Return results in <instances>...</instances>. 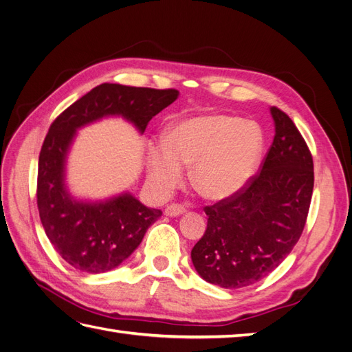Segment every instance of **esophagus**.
Segmentation results:
<instances>
[{
	"mask_svg": "<svg viewBox=\"0 0 352 352\" xmlns=\"http://www.w3.org/2000/svg\"><path fill=\"white\" fill-rule=\"evenodd\" d=\"M185 211H186V208L182 204H170L166 207L164 214L168 217H176V216L184 214Z\"/></svg>",
	"mask_w": 352,
	"mask_h": 352,
	"instance_id": "esophagus-1",
	"label": "esophagus"
}]
</instances>
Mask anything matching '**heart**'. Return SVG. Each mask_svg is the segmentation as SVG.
I'll return each mask as SVG.
<instances>
[{
	"mask_svg": "<svg viewBox=\"0 0 352 352\" xmlns=\"http://www.w3.org/2000/svg\"><path fill=\"white\" fill-rule=\"evenodd\" d=\"M263 135L257 124L225 114L179 122L166 141L148 146V175L162 192H170L190 166V185L208 199H225L247 185L260 162Z\"/></svg>",
	"mask_w": 352,
	"mask_h": 352,
	"instance_id": "1",
	"label": "heart"
}]
</instances>
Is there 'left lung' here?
<instances>
[{
  "label": "left lung",
  "mask_w": 352,
  "mask_h": 352,
  "mask_svg": "<svg viewBox=\"0 0 352 352\" xmlns=\"http://www.w3.org/2000/svg\"><path fill=\"white\" fill-rule=\"evenodd\" d=\"M273 144L260 172L236 194L204 208L207 229L190 251L202 279L226 289L261 280L304 230L314 186L310 150L291 117L270 109Z\"/></svg>",
  "instance_id": "1"
}]
</instances>
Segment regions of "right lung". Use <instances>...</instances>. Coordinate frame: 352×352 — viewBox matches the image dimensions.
Instances as JSON below:
<instances>
[{"instance_id": "add662e5", "label": "right lung", "mask_w": 352, "mask_h": 352, "mask_svg": "<svg viewBox=\"0 0 352 352\" xmlns=\"http://www.w3.org/2000/svg\"><path fill=\"white\" fill-rule=\"evenodd\" d=\"M177 95L176 89L102 83L51 123L39 153L36 202L50 242L72 267L87 273L117 267L163 214L131 194L100 202L72 198L65 186V163L76 129L105 116H122L142 133L153 117L176 101Z\"/></svg>"}]
</instances>
